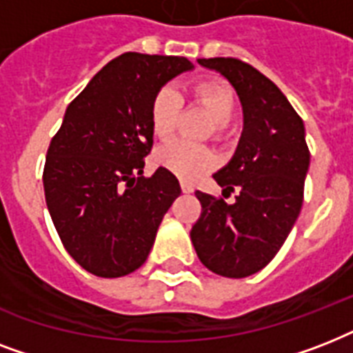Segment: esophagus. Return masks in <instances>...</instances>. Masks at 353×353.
Instances as JSON below:
<instances>
[{
	"instance_id": "esophagus-1",
	"label": "esophagus",
	"mask_w": 353,
	"mask_h": 353,
	"mask_svg": "<svg viewBox=\"0 0 353 353\" xmlns=\"http://www.w3.org/2000/svg\"><path fill=\"white\" fill-rule=\"evenodd\" d=\"M181 190L185 194H190L194 192V187H192V183H188V181H181Z\"/></svg>"
}]
</instances>
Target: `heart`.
<instances>
[{
	"instance_id": "1",
	"label": "heart",
	"mask_w": 353,
	"mask_h": 353,
	"mask_svg": "<svg viewBox=\"0 0 353 353\" xmlns=\"http://www.w3.org/2000/svg\"><path fill=\"white\" fill-rule=\"evenodd\" d=\"M190 95L209 112L210 119L216 124V132H220L221 126L229 124L234 117L236 95L231 85L225 82L201 80L192 85ZM181 106V95L170 85H165L155 93L150 104V126L155 137L168 139L176 132ZM157 163L185 181H192L214 166L216 157L207 146L176 139L157 150Z\"/></svg>"
}]
</instances>
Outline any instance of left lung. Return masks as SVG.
I'll return each instance as SVG.
<instances>
[{"mask_svg": "<svg viewBox=\"0 0 353 353\" xmlns=\"http://www.w3.org/2000/svg\"><path fill=\"white\" fill-rule=\"evenodd\" d=\"M225 77L243 110V132L232 159L214 174L223 192L240 190L232 205L196 192L201 216L190 240L205 268L245 279L279 252L301 214L310 150L304 122L276 85L238 58H199Z\"/></svg>", "mask_w": 353, "mask_h": 353, "instance_id": "8db88e82", "label": "left lung"}]
</instances>
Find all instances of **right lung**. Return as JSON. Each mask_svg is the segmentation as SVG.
I'll use <instances>...</instances> for the list:
<instances>
[{
    "instance_id": "1",
    "label": "right lung",
    "mask_w": 353,
    "mask_h": 353,
    "mask_svg": "<svg viewBox=\"0 0 353 353\" xmlns=\"http://www.w3.org/2000/svg\"><path fill=\"white\" fill-rule=\"evenodd\" d=\"M192 68L183 57L124 52L65 110L47 150L43 190L65 251L91 274L117 279L141 268L181 194L170 170L144 177L143 168L154 144L152 99Z\"/></svg>"
}]
</instances>
